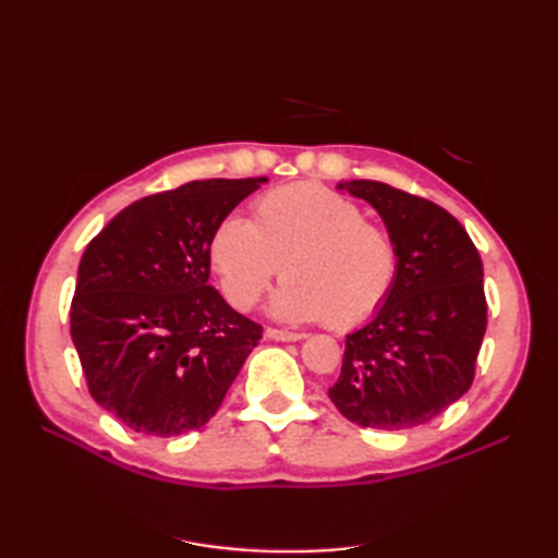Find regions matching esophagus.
Here are the masks:
<instances>
[{
	"label": "esophagus",
	"mask_w": 558,
	"mask_h": 558,
	"mask_svg": "<svg viewBox=\"0 0 558 558\" xmlns=\"http://www.w3.org/2000/svg\"><path fill=\"white\" fill-rule=\"evenodd\" d=\"M266 338L270 340H282V342H294L302 340V333H292V330H282V328H266Z\"/></svg>",
	"instance_id": "1"
}]
</instances>
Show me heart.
Wrapping results in <instances>:
<instances>
[{
    "instance_id": "b5f03b06",
    "label": "heart",
    "mask_w": 558,
    "mask_h": 558,
    "mask_svg": "<svg viewBox=\"0 0 558 558\" xmlns=\"http://www.w3.org/2000/svg\"><path fill=\"white\" fill-rule=\"evenodd\" d=\"M220 290L236 310H252L270 280L286 278L270 300L282 322L352 328L393 292L398 244L364 208L314 182L278 186L254 204V220L228 216L208 244Z\"/></svg>"
}]
</instances>
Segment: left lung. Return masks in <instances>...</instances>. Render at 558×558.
I'll return each instance as SVG.
<instances>
[{"mask_svg":"<svg viewBox=\"0 0 558 558\" xmlns=\"http://www.w3.org/2000/svg\"><path fill=\"white\" fill-rule=\"evenodd\" d=\"M393 234L398 282L369 324L345 338L328 396L342 417L410 429L468 393L487 330L484 268L465 228L432 201L372 180L340 182Z\"/></svg>","mask_w":558,"mask_h":558,"instance_id":"obj_1","label":"left lung"}]
</instances>
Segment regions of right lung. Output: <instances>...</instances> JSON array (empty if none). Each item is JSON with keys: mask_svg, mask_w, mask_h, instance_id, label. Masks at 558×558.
<instances>
[{"mask_svg": "<svg viewBox=\"0 0 558 558\" xmlns=\"http://www.w3.org/2000/svg\"><path fill=\"white\" fill-rule=\"evenodd\" d=\"M264 182L204 180L138 198L83 252L71 340L93 400L129 429H201L258 345L264 328L208 286V244Z\"/></svg>", "mask_w": 558, "mask_h": 558, "instance_id": "obj_1", "label": "right lung"}]
</instances>
